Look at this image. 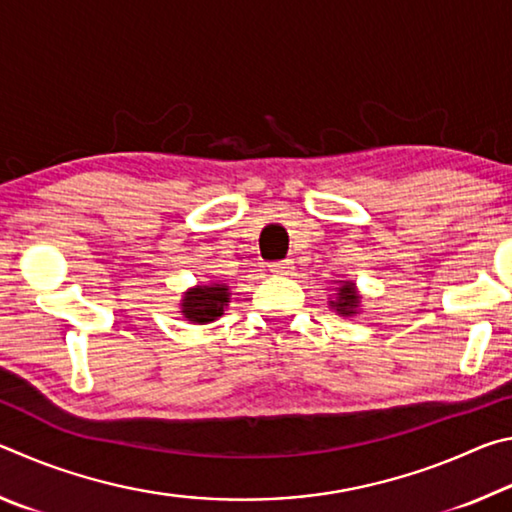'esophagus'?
<instances>
[{"label":"esophagus","mask_w":512,"mask_h":512,"mask_svg":"<svg viewBox=\"0 0 512 512\" xmlns=\"http://www.w3.org/2000/svg\"><path fill=\"white\" fill-rule=\"evenodd\" d=\"M271 271L275 275H289L293 271V262H291V259H282V262L271 264Z\"/></svg>","instance_id":"obj_1"}]
</instances>
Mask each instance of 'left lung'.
<instances>
[{"label": "left lung", "mask_w": 512, "mask_h": 512, "mask_svg": "<svg viewBox=\"0 0 512 512\" xmlns=\"http://www.w3.org/2000/svg\"><path fill=\"white\" fill-rule=\"evenodd\" d=\"M359 300L361 296L357 293L354 282H343L339 291H336V296L329 298V307L341 316H354L359 311Z\"/></svg>", "instance_id": "8db88e82"}]
</instances>
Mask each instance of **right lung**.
I'll return each mask as SVG.
<instances>
[{
	"label": "right lung",
	"mask_w": 512,
	"mask_h": 512,
	"mask_svg": "<svg viewBox=\"0 0 512 512\" xmlns=\"http://www.w3.org/2000/svg\"><path fill=\"white\" fill-rule=\"evenodd\" d=\"M230 302V287L225 284H196L194 289H187L180 300V314L192 323L205 325L223 316L225 307Z\"/></svg>",
	"instance_id": "1"
}]
</instances>
